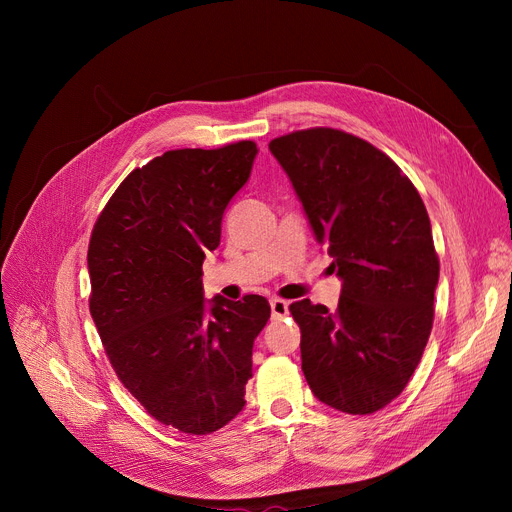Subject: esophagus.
<instances>
[{
    "instance_id": "esophagus-1",
    "label": "esophagus",
    "mask_w": 512,
    "mask_h": 512,
    "mask_svg": "<svg viewBox=\"0 0 512 512\" xmlns=\"http://www.w3.org/2000/svg\"><path fill=\"white\" fill-rule=\"evenodd\" d=\"M270 307H272V317L274 319H282V317L288 315V303L282 301V299H272Z\"/></svg>"
}]
</instances>
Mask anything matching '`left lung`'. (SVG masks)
<instances>
[{"instance_id":"left-lung-1","label":"left lung","mask_w":512,"mask_h":512,"mask_svg":"<svg viewBox=\"0 0 512 512\" xmlns=\"http://www.w3.org/2000/svg\"><path fill=\"white\" fill-rule=\"evenodd\" d=\"M342 290L338 309L290 305L311 392L351 415L384 409L409 384L434 324L440 261L413 182L371 143L334 128L270 143Z\"/></svg>"}]
</instances>
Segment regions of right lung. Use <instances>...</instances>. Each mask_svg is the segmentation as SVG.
I'll list each match as a JSON object with an SVG mask.
<instances>
[{"instance_id":"1","label":"right lung","mask_w":512,"mask_h":512,"mask_svg":"<svg viewBox=\"0 0 512 512\" xmlns=\"http://www.w3.org/2000/svg\"><path fill=\"white\" fill-rule=\"evenodd\" d=\"M259 149H176L132 170L89 242L91 315L110 363L145 411L182 434L218 432L245 407L253 342L270 319L259 294L203 297V259Z\"/></svg>"}]
</instances>
